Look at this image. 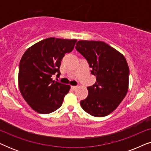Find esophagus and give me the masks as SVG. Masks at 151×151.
I'll list each match as a JSON object with an SVG mask.
<instances>
[{
	"instance_id": "obj_1",
	"label": "esophagus",
	"mask_w": 151,
	"mask_h": 151,
	"mask_svg": "<svg viewBox=\"0 0 151 151\" xmlns=\"http://www.w3.org/2000/svg\"><path fill=\"white\" fill-rule=\"evenodd\" d=\"M71 89H72V90H73V91H74V90H76V88H77L78 87H77V86H71Z\"/></svg>"
}]
</instances>
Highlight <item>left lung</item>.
Segmentation results:
<instances>
[{"label":"left lung","mask_w":151,"mask_h":151,"mask_svg":"<svg viewBox=\"0 0 151 151\" xmlns=\"http://www.w3.org/2000/svg\"><path fill=\"white\" fill-rule=\"evenodd\" d=\"M76 50L87 60L96 81L87 87L88 96L82 108L95 117L106 116L115 111L129 90V68L120 52L102 41L79 40Z\"/></svg>","instance_id":"obj_1"}]
</instances>
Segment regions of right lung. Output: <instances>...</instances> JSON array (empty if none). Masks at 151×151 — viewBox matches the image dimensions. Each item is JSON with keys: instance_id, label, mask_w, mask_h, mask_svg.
I'll use <instances>...</instances> for the list:
<instances>
[{"instance_id": "obj_1", "label": "right lung", "mask_w": 151, "mask_h": 151, "mask_svg": "<svg viewBox=\"0 0 151 151\" xmlns=\"http://www.w3.org/2000/svg\"><path fill=\"white\" fill-rule=\"evenodd\" d=\"M77 40L48 38L27 49L19 64L18 87L31 108L48 114L63 104L71 86L52 80L60 75V67L65 53L73 51Z\"/></svg>"}]
</instances>
